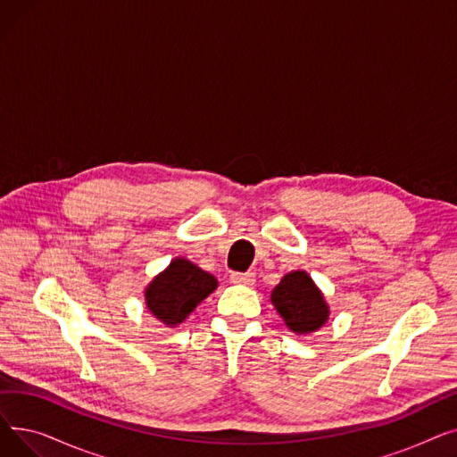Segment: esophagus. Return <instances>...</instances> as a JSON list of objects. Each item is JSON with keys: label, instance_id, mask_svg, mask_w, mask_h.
I'll return each mask as SVG.
<instances>
[{"label": "esophagus", "instance_id": "obj_1", "mask_svg": "<svg viewBox=\"0 0 457 457\" xmlns=\"http://www.w3.org/2000/svg\"><path fill=\"white\" fill-rule=\"evenodd\" d=\"M229 279L231 283H238V285H253L255 276L252 272H231Z\"/></svg>", "mask_w": 457, "mask_h": 457}]
</instances>
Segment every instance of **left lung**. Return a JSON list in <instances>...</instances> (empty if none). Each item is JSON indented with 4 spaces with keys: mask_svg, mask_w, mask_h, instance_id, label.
I'll return each instance as SVG.
<instances>
[{
    "mask_svg": "<svg viewBox=\"0 0 457 457\" xmlns=\"http://www.w3.org/2000/svg\"><path fill=\"white\" fill-rule=\"evenodd\" d=\"M272 303L295 333L317 331L328 320V305L305 272L287 274L272 291Z\"/></svg>",
    "mask_w": 457,
    "mask_h": 457,
    "instance_id": "left-lung-1",
    "label": "left lung"
}]
</instances>
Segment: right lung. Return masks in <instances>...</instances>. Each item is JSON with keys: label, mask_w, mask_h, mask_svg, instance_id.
<instances>
[{"label": "right lung", "mask_w": 457, "mask_h": 457, "mask_svg": "<svg viewBox=\"0 0 457 457\" xmlns=\"http://www.w3.org/2000/svg\"><path fill=\"white\" fill-rule=\"evenodd\" d=\"M216 285L219 281L214 276L179 257L150 283L146 305L159 320L176 326L216 289Z\"/></svg>", "instance_id": "add662e5"}]
</instances>
